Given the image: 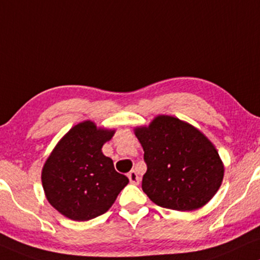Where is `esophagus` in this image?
<instances>
[{
    "label": "esophagus",
    "instance_id": "34e87169",
    "mask_svg": "<svg viewBox=\"0 0 260 260\" xmlns=\"http://www.w3.org/2000/svg\"><path fill=\"white\" fill-rule=\"evenodd\" d=\"M127 177H129L131 184L137 185L140 183V177H139V175H137L136 171H130L129 175H127Z\"/></svg>",
    "mask_w": 260,
    "mask_h": 260
}]
</instances>
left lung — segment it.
I'll list each match as a JSON object with an SVG mask.
<instances>
[{"instance_id": "1", "label": "left lung", "mask_w": 260, "mask_h": 260, "mask_svg": "<svg viewBox=\"0 0 260 260\" xmlns=\"http://www.w3.org/2000/svg\"><path fill=\"white\" fill-rule=\"evenodd\" d=\"M134 133L147 164L142 189L158 206L198 210L218 191L224 164L213 143L198 127L174 115L159 114Z\"/></svg>"}]
</instances>
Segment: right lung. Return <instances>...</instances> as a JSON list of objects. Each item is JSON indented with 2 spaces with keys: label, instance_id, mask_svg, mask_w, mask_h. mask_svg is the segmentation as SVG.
I'll return each instance as SVG.
<instances>
[{
  "label": "right lung",
  "instance_id": "add662e5",
  "mask_svg": "<svg viewBox=\"0 0 260 260\" xmlns=\"http://www.w3.org/2000/svg\"><path fill=\"white\" fill-rule=\"evenodd\" d=\"M114 129L84 120L72 126L56 143L42 169V185L48 203L72 220H89L110 210L129 183L114 170L102 146Z\"/></svg>",
  "mask_w": 260,
  "mask_h": 260
}]
</instances>
